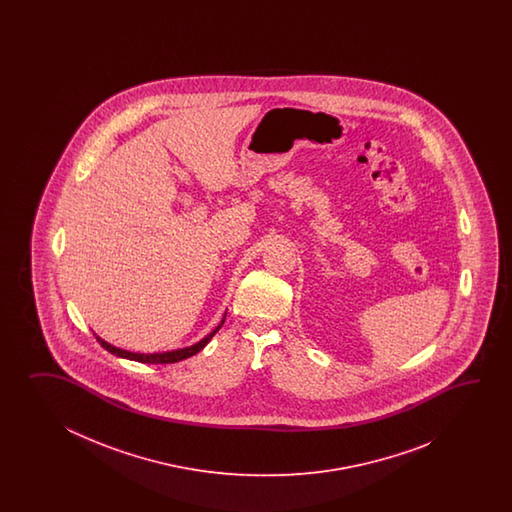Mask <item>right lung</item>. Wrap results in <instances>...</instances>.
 <instances>
[{"instance_id": "right-lung-1", "label": "right lung", "mask_w": 512, "mask_h": 512, "mask_svg": "<svg viewBox=\"0 0 512 512\" xmlns=\"http://www.w3.org/2000/svg\"><path fill=\"white\" fill-rule=\"evenodd\" d=\"M223 322H225V318L221 320V324H219L210 335H207L203 340H199L194 346L175 349V351H166V353H150V355H146V353H131V351H124V349L111 346V344H108V342L102 340V338L97 337V340L102 348L109 351V353H113V355H117V357H122V359L137 360V362H142V364H174V362H179V360H185L188 359V357H192V355H196L201 349L205 348L208 342H210V338L214 337L219 329H221Z\"/></svg>"}]
</instances>
